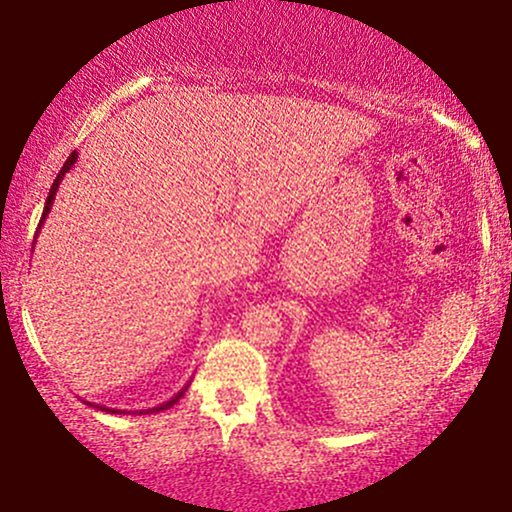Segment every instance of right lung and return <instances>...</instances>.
<instances>
[{"instance_id": "obj_1", "label": "right lung", "mask_w": 512, "mask_h": 512, "mask_svg": "<svg viewBox=\"0 0 512 512\" xmlns=\"http://www.w3.org/2000/svg\"><path fill=\"white\" fill-rule=\"evenodd\" d=\"M76 158H79V156H76V151H74V153H72V156H69V158H67V163H65V165H62V170L58 172V177H55V181H53V186H51V193H48V198H46V207H44V214H41V221H39L37 235H39V230H41V226H44V221H46V216H48V212H51V207H53V200H55V193H58V188H60V181H62V177H65V174H67L69 170H72V167H74V163H76ZM37 235H34V242H37ZM186 389H188V384H186V387H184V389H181V391H179V394H174V396L170 398V401L160 403V405H158V408H151V410H146V412H160V410H167V408H172V405H174V403H177L181 396H184V391H186ZM88 405H90V403H88ZM95 408H100V410H104V412H121V410L107 408V405H95ZM123 412H125V410H123ZM139 415H142V410H139Z\"/></svg>"}]
</instances>
